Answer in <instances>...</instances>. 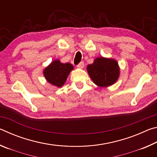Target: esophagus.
<instances>
[{"mask_svg":"<svg viewBox=\"0 0 157 157\" xmlns=\"http://www.w3.org/2000/svg\"><path fill=\"white\" fill-rule=\"evenodd\" d=\"M84 66V63L83 62H79L78 65H77V67L79 68H83Z\"/></svg>","mask_w":157,"mask_h":157,"instance_id":"esophagus-1","label":"esophagus"}]
</instances>
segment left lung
I'll return each instance as SVG.
<instances>
[{
  "label": "left lung",
  "mask_w": 157,
  "mask_h": 157,
  "mask_svg": "<svg viewBox=\"0 0 157 157\" xmlns=\"http://www.w3.org/2000/svg\"><path fill=\"white\" fill-rule=\"evenodd\" d=\"M87 71L93 82L101 87L115 83L119 76V68L116 61L98 57L92 64L87 66Z\"/></svg>",
  "instance_id": "8db88e82"
}]
</instances>
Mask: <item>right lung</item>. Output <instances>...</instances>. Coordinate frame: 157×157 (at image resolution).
<instances>
[{"label":"right lung","mask_w":157,"mask_h":157,"mask_svg":"<svg viewBox=\"0 0 157 157\" xmlns=\"http://www.w3.org/2000/svg\"><path fill=\"white\" fill-rule=\"evenodd\" d=\"M73 69V66L71 63H62L59 60H55L45 68L44 74L48 82L60 87L65 83L68 74Z\"/></svg>","instance_id":"add662e5"}]
</instances>
